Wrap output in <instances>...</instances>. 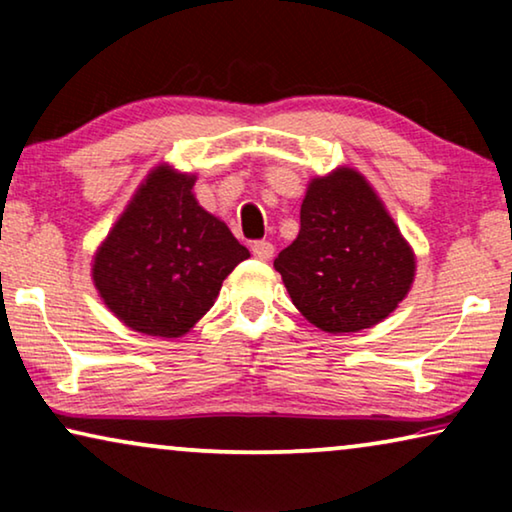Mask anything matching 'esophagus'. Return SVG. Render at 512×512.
I'll return each instance as SVG.
<instances>
[{
    "label": "esophagus",
    "instance_id": "34e87169",
    "mask_svg": "<svg viewBox=\"0 0 512 512\" xmlns=\"http://www.w3.org/2000/svg\"><path fill=\"white\" fill-rule=\"evenodd\" d=\"M251 254H254L258 261H270L272 254H275V247L268 240H256L251 244Z\"/></svg>",
    "mask_w": 512,
    "mask_h": 512
}]
</instances>
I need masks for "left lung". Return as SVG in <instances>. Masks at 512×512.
I'll use <instances>...</instances> for the list:
<instances>
[{
    "mask_svg": "<svg viewBox=\"0 0 512 512\" xmlns=\"http://www.w3.org/2000/svg\"><path fill=\"white\" fill-rule=\"evenodd\" d=\"M275 270L310 324L356 333L396 310L415 256L368 181L342 167L307 188L300 233L279 251Z\"/></svg>",
    "mask_w": 512,
    "mask_h": 512,
    "instance_id": "1",
    "label": "left lung"
}]
</instances>
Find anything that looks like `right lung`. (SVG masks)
Masks as SVG:
<instances>
[{
	"label": "right lung",
	"instance_id": "obj_1",
	"mask_svg": "<svg viewBox=\"0 0 512 512\" xmlns=\"http://www.w3.org/2000/svg\"><path fill=\"white\" fill-rule=\"evenodd\" d=\"M195 177L158 167L97 251L93 279L132 331L179 338L219 296L223 279L249 258L223 221L193 198Z\"/></svg>",
	"mask_w": 512,
	"mask_h": 512
}]
</instances>
